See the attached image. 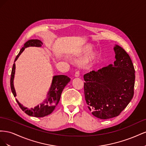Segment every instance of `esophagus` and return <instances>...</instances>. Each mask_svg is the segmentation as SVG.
Here are the masks:
<instances>
[{
    "mask_svg": "<svg viewBox=\"0 0 146 146\" xmlns=\"http://www.w3.org/2000/svg\"><path fill=\"white\" fill-rule=\"evenodd\" d=\"M79 76H80V72L78 70V71H76V72L75 73V77H79Z\"/></svg>",
    "mask_w": 146,
    "mask_h": 146,
    "instance_id": "1",
    "label": "esophagus"
}]
</instances>
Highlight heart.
<instances>
[{"mask_svg": "<svg viewBox=\"0 0 146 146\" xmlns=\"http://www.w3.org/2000/svg\"><path fill=\"white\" fill-rule=\"evenodd\" d=\"M90 49V46H87L85 50H84V52H87L88 51H89ZM98 58V54L95 52H90V54H88L85 57V58L83 60V63L84 64L87 65V64H91L97 60Z\"/></svg>", "mask_w": 146, "mask_h": 146, "instance_id": "b5f03b06", "label": "heart"}]
</instances>
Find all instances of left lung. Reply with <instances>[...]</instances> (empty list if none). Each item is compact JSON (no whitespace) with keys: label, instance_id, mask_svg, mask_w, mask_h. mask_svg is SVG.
I'll use <instances>...</instances> for the list:
<instances>
[{"label":"left lung","instance_id":"8db88e82","mask_svg":"<svg viewBox=\"0 0 146 146\" xmlns=\"http://www.w3.org/2000/svg\"><path fill=\"white\" fill-rule=\"evenodd\" d=\"M116 61L84 75V92L92 115L101 119L119 116L134 95L135 70L129 55L116 46Z\"/></svg>","mask_w":146,"mask_h":146}]
</instances>
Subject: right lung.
<instances>
[{
	"instance_id": "1",
	"label": "right lung",
	"mask_w": 146,
	"mask_h": 146,
	"mask_svg": "<svg viewBox=\"0 0 146 146\" xmlns=\"http://www.w3.org/2000/svg\"><path fill=\"white\" fill-rule=\"evenodd\" d=\"M42 45V42L38 39H30L26 42L24 47L21 48L19 53L16 57L15 61L18 58L19 56L21 55L22 52L24 51L25 48L29 46H36V47H41ZM15 72V63H14L13 65V68L11 74L10 78V86L12 93L14 97L16 96L15 90L13 86V79H14V76ZM70 78L64 75H60V76H55L53 78L52 83L50 87L49 92H48L47 98L44 100L43 103L38 105L34 108H31L29 110L27 108H25L23 105H21L18 101L17 102L18 103L19 107L21 108L23 111L25 113L29 114V116H32L37 117H41L48 115L54 111L56 106L58 105L61 92H62L64 87L66 85L70 82Z\"/></svg>"
}]
</instances>
